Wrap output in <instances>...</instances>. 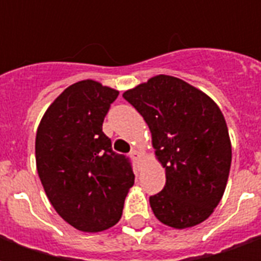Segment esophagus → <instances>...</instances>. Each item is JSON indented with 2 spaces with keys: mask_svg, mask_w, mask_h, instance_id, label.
Returning <instances> with one entry per match:
<instances>
[{
  "mask_svg": "<svg viewBox=\"0 0 261 261\" xmlns=\"http://www.w3.org/2000/svg\"><path fill=\"white\" fill-rule=\"evenodd\" d=\"M130 156H131V159L134 161V162H138V161H140V158H141V153L138 152L137 149H133V151L130 152Z\"/></svg>",
  "mask_w": 261,
  "mask_h": 261,
  "instance_id": "obj_1",
  "label": "esophagus"
}]
</instances>
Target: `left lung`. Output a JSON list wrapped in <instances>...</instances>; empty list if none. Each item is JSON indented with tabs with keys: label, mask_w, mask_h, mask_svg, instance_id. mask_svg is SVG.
<instances>
[{
	"label": "left lung",
	"mask_w": 261,
	"mask_h": 261,
	"mask_svg": "<svg viewBox=\"0 0 261 261\" xmlns=\"http://www.w3.org/2000/svg\"><path fill=\"white\" fill-rule=\"evenodd\" d=\"M123 97L145 120L166 172L164 189L149 197L155 217L177 229L202 222L221 201L229 176L224 114L205 93L169 75L153 76Z\"/></svg>",
	"instance_id": "obj_1"
}]
</instances>
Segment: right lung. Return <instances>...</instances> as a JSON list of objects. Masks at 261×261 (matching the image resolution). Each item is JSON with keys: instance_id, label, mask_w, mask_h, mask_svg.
I'll return each instance as SVG.
<instances>
[{"instance_id": "right-lung-1", "label": "right lung", "mask_w": 261, "mask_h": 261, "mask_svg": "<svg viewBox=\"0 0 261 261\" xmlns=\"http://www.w3.org/2000/svg\"><path fill=\"white\" fill-rule=\"evenodd\" d=\"M119 92L86 80L68 86L36 134L37 173L54 210L74 228L100 232L119 222L134 185L130 159L102 130Z\"/></svg>"}]
</instances>
